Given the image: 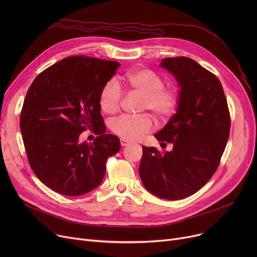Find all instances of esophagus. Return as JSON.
<instances>
[{
	"mask_svg": "<svg viewBox=\"0 0 257 257\" xmlns=\"http://www.w3.org/2000/svg\"><path fill=\"white\" fill-rule=\"evenodd\" d=\"M120 145L123 147H126V146H129L130 145V142L124 140V139H120Z\"/></svg>",
	"mask_w": 257,
	"mask_h": 257,
	"instance_id": "1",
	"label": "esophagus"
}]
</instances>
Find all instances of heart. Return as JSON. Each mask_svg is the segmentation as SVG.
Segmentation results:
<instances>
[{"instance_id":"heart-1","label":"heart","mask_w":257,"mask_h":257,"mask_svg":"<svg viewBox=\"0 0 257 257\" xmlns=\"http://www.w3.org/2000/svg\"><path fill=\"white\" fill-rule=\"evenodd\" d=\"M127 87L144 97L143 109L149 110L157 119L170 117L178 104V93L174 88H166L165 81L150 70H134L125 77ZM120 102V90L114 81H108L103 86L99 103L106 113L115 112ZM112 131L126 141L140 140L152 129V120L148 116L121 115L111 124Z\"/></svg>"}]
</instances>
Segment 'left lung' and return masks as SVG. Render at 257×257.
Returning a JSON list of instances; mask_svg holds the SVG:
<instances>
[{
  "mask_svg": "<svg viewBox=\"0 0 257 257\" xmlns=\"http://www.w3.org/2000/svg\"><path fill=\"white\" fill-rule=\"evenodd\" d=\"M160 67L180 87L177 110L155 134L173 150L160 153L143 147L139 173L144 186L166 200L184 199L198 192L220 164L230 131V115L220 80L187 57L163 59Z\"/></svg>",
  "mask_w": 257,
  "mask_h": 257,
  "instance_id": "8db88e82",
  "label": "left lung"
}]
</instances>
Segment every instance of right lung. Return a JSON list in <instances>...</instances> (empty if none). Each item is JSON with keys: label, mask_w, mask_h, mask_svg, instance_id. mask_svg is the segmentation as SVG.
I'll use <instances>...</instances> for the list:
<instances>
[{"label": "right lung", "mask_w": 257, "mask_h": 257, "mask_svg": "<svg viewBox=\"0 0 257 257\" xmlns=\"http://www.w3.org/2000/svg\"><path fill=\"white\" fill-rule=\"evenodd\" d=\"M119 63L72 56L48 67L32 82L21 113V132L31 169L51 190L81 196L98 187L106 160L119 151L117 137L106 134L100 92ZM93 130V143L79 134Z\"/></svg>", "instance_id": "right-lung-1"}]
</instances>
